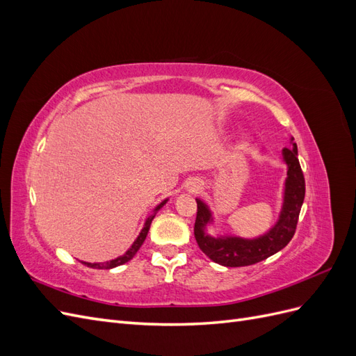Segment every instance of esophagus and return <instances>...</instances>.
<instances>
[{"mask_svg":"<svg viewBox=\"0 0 356 356\" xmlns=\"http://www.w3.org/2000/svg\"><path fill=\"white\" fill-rule=\"evenodd\" d=\"M187 187H188V190H190V191H197V190L200 188V184H199L197 181H190Z\"/></svg>","mask_w":356,"mask_h":356,"instance_id":"34e87169","label":"esophagus"}]
</instances>
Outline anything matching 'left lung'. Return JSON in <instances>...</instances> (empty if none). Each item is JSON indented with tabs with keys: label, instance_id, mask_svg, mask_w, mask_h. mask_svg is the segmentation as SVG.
Instances as JSON below:
<instances>
[{
	"label": "left lung",
	"instance_id": "8db88e82",
	"mask_svg": "<svg viewBox=\"0 0 356 356\" xmlns=\"http://www.w3.org/2000/svg\"><path fill=\"white\" fill-rule=\"evenodd\" d=\"M294 141V139H291ZM282 156L288 166L285 179L284 204L279 220L270 232L257 239H242L236 236L225 238H212L204 233L207 224L211 222V211L202 200L197 202V215L195 222V238L200 250L212 261L225 267H242L260 263L270 255L281 251L293 239L298 222L301 204L305 200V175L301 170L297 144L293 143L289 148L282 149Z\"/></svg>",
	"mask_w": 356,
	"mask_h": 356
}]
</instances>
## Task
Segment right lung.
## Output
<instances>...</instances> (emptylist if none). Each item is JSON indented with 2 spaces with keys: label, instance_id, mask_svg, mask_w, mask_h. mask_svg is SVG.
<instances>
[{
  "label": "right lung",
  "instance_id": "obj_1",
  "mask_svg": "<svg viewBox=\"0 0 356 356\" xmlns=\"http://www.w3.org/2000/svg\"><path fill=\"white\" fill-rule=\"evenodd\" d=\"M168 202V199L166 200H163L161 202L160 204H157V208L154 209V213L152 215V217H148L147 220H145V225H144V229L141 230V233H139V236L136 238V241L134 242V245L129 248V250L126 251V254L124 255H122V257H118V258H115V260H111V261H106V263H84V261H81L84 266H88V267H92V268H113V267H117V266H122V264H124V263H127L129 260H132V258L135 257V254L138 252V250L139 248H141V245L144 243V241H145V238H147V234H148V230H149V225H152V221H153V218H154V215H156V212L163 207V204Z\"/></svg>",
  "mask_w": 356,
  "mask_h": 356
}]
</instances>
